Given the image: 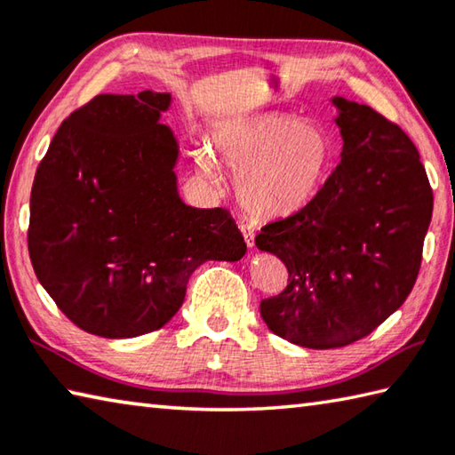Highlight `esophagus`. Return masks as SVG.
Returning <instances> with one entry per match:
<instances>
[{"mask_svg": "<svg viewBox=\"0 0 455 455\" xmlns=\"http://www.w3.org/2000/svg\"><path fill=\"white\" fill-rule=\"evenodd\" d=\"M238 228H241L246 246H254V228H252V225H246V222H238Z\"/></svg>", "mask_w": 455, "mask_h": 455, "instance_id": "34e87169", "label": "esophagus"}]
</instances>
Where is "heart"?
I'll use <instances>...</instances> for the list:
<instances>
[{
	"mask_svg": "<svg viewBox=\"0 0 455 455\" xmlns=\"http://www.w3.org/2000/svg\"><path fill=\"white\" fill-rule=\"evenodd\" d=\"M217 155L236 171L235 193L254 219L275 220L302 211L324 185L334 161L328 131L284 113H262L219 129ZM196 167L217 180L209 148H196Z\"/></svg>",
	"mask_w": 455,
	"mask_h": 455,
	"instance_id": "b5f03b06",
	"label": "heart"
}]
</instances>
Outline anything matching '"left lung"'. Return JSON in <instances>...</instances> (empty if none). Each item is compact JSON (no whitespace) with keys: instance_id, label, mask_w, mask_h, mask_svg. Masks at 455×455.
Listing matches in <instances>:
<instances>
[{"instance_id":"8db88e82","label":"left lung","mask_w":455,"mask_h":455,"mask_svg":"<svg viewBox=\"0 0 455 455\" xmlns=\"http://www.w3.org/2000/svg\"><path fill=\"white\" fill-rule=\"evenodd\" d=\"M342 161L292 217L256 235L288 270L278 296L260 302L276 336L326 350L382 324L416 284L434 195L411 139L368 105L334 97Z\"/></svg>"}]
</instances>
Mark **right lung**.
Segmentation results:
<instances>
[{
	"label": "right lung",
	"mask_w": 455,
	"mask_h": 455,
	"mask_svg": "<svg viewBox=\"0 0 455 455\" xmlns=\"http://www.w3.org/2000/svg\"><path fill=\"white\" fill-rule=\"evenodd\" d=\"M169 93L97 95L57 129L31 188L28 249L37 280L89 334L163 328L206 260H241L225 209L177 193L179 147L159 123Z\"/></svg>",
	"instance_id": "obj_1"
}]
</instances>
